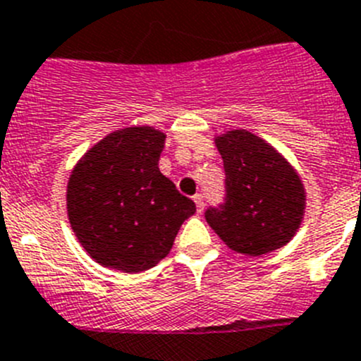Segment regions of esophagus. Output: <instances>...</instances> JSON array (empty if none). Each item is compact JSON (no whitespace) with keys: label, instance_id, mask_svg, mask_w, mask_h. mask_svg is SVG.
<instances>
[{"label":"esophagus","instance_id":"34e87169","mask_svg":"<svg viewBox=\"0 0 361 361\" xmlns=\"http://www.w3.org/2000/svg\"><path fill=\"white\" fill-rule=\"evenodd\" d=\"M193 200H195V204H197V211H198V213H202V211H204V195L202 193H197L193 197Z\"/></svg>","mask_w":361,"mask_h":361}]
</instances>
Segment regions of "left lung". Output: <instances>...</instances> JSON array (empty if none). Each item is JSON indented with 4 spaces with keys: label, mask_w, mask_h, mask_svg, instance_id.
Listing matches in <instances>:
<instances>
[{
    "label": "left lung",
    "mask_w": 361,
    "mask_h": 361,
    "mask_svg": "<svg viewBox=\"0 0 361 361\" xmlns=\"http://www.w3.org/2000/svg\"><path fill=\"white\" fill-rule=\"evenodd\" d=\"M226 170V198L206 220L229 249L263 256L281 249L302 221L306 195L297 171L276 148L247 130L216 137Z\"/></svg>",
    "instance_id": "8db88e82"
}]
</instances>
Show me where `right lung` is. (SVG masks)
<instances>
[{"mask_svg":"<svg viewBox=\"0 0 361 361\" xmlns=\"http://www.w3.org/2000/svg\"><path fill=\"white\" fill-rule=\"evenodd\" d=\"M164 137L152 127L121 128L73 168L66 197L69 224L97 263L127 274L152 269L197 211L159 171Z\"/></svg>","mask_w":361,"mask_h":361,"instance_id":"1","label":"right lung"}]
</instances>
